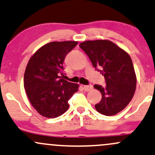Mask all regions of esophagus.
Here are the masks:
<instances>
[{
    "instance_id": "1",
    "label": "esophagus",
    "mask_w": 155,
    "mask_h": 155,
    "mask_svg": "<svg viewBox=\"0 0 155 155\" xmlns=\"http://www.w3.org/2000/svg\"><path fill=\"white\" fill-rule=\"evenodd\" d=\"M83 88H84V90L85 91H89L92 90L93 89V85H84V86H83Z\"/></svg>"
}]
</instances>
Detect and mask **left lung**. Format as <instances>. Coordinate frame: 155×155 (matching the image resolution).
<instances>
[{"label":"left lung","mask_w":155,"mask_h":155,"mask_svg":"<svg viewBox=\"0 0 155 155\" xmlns=\"http://www.w3.org/2000/svg\"><path fill=\"white\" fill-rule=\"evenodd\" d=\"M79 46L106 81V86H94L102 95L101 101L95 105L96 110L107 116L117 114L131 101L136 91V76L131 58L107 40L84 41Z\"/></svg>","instance_id":"left-lung-1"}]
</instances>
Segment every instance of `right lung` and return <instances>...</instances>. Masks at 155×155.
I'll return each instance as SVG.
<instances>
[{"mask_svg": "<svg viewBox=\"0 0 155 155\" xmlns=\"http://www.w3.org/2000/svg\"><path fill=\"white\" fill-rule=\"evenodd\" d=\"M77 41L51 42L40 48L29 60L24 87L31 104L42 116L59 117L69 108L68 101L79 85L63 79V63Z\"/></svg>", "mask_w": 155, "mask_h": 155, "instance_id": "add662e5", "label": "right lung"}]
</instances>
